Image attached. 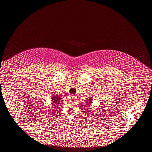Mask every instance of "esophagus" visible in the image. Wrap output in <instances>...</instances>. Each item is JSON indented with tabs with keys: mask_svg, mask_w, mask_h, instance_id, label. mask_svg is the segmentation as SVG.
I'll list each match as a JSON object with an SVG mask.
<instances>
[{
	"mask_svg": "<svg viewBox=\"0 0 152 152\" xmlns=\"http://www.w3.org/2000/svg\"><path fill=\"white\" fill-rule=\"evenodd\" d=\"M70 98H71V99L73 100V99H75L76 98V97H75V96H74V95H71V96H70Z\"/></svg>",
	"mask_w": 152,
	"mask_h": 152,
	"instance_id": "obj_1",
	"label": "esophagus"
}]
</instances>
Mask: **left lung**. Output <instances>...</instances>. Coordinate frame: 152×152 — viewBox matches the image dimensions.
<instances>
[{"mask_svg": "<svg viewBox=\"0 0 152 152\" xmlns=\"http://www.w3.org/2000/svg\"><path fill=\"white\" fill-rule=\"evenodd\" d=\"M93 100H92V97H89V99H88V100H86V101H87V104L88 105H89L90 104H91L92 102V101Z\"/></svg>", "mask_w": 152, "mask_h": 152, "instance_id": "8db88e82", "label": "left lung"}]
</instances>
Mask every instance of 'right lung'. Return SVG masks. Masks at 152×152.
Listing matches in <instances>:
<instances>
[{
    "label": "right lung",
    "mask_w": 152,
    "mask_h": 152,
    "mask_svg": "<svg viewBox=\"0 0 152 152\" xmlns=\"http://www.w3.org/2000/svg\"><path fill=\"white\" fill-rule=\"evenodd\" d=\"M52 104H59L60 101L61 100V96H59V95H57V94H53V96L52 97Z\"/></svg>",
    "instance_id": "add662e5"
}]
</instances>
